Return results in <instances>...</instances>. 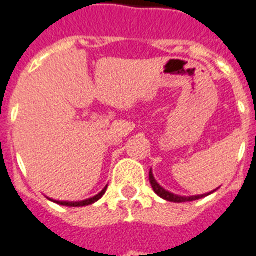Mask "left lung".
Returning a JSON list of instances; mask_svg holds the SVG:
<instances>
[{"label":"left lung","mask_w":256,"mask_h":256,"mask_svg":"<svg viewBox=\"0 0 256 256\" xmlns=\"http://www.w3.org/2000/svg\"><path fill=\"white\" fill-rule=\"evenodd\" d=\"M149 181L150 184H152V188L157 194H158L160 198H162L164 200H168V202H194V200H198V198H202L208 196V194H202V196H192V198H181V196H177V194H173V193L168 192L164 188L160 186V184L157 181L154 180L153 174H152V170L149 172Z\"/></svg>","instance_id":"8db88e82"}]
</instances>
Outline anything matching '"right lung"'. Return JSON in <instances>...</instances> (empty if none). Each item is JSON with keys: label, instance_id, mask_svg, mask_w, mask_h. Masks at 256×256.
Here are the masks:
<instances>
[{"label": "right lung", "instance_id": "add662e5", "mask_svg": "<svg viewBox=\"0 0 256 256\" xmlns=\"http://www.w3.org/2000/svg\"><path fill=\"white\" fill-rule=\"evenodd\" d=\"M107 190V186L104 189H103L102 192L98 193L96 196H94V198H88V200H84V202H58V204H60V206H90V204H94L95 202H98L99 198H102L103 194L106 193Z\"/></svg>", "mask_w": 256, "mask_h": 256}]
</instances>
